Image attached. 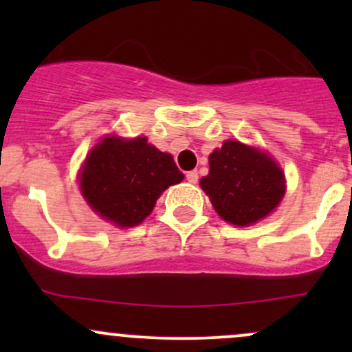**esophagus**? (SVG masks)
<instances>
[{"mask_svg":"<svg viewBox=\"0 0 352 352\" xmlns=\"http://www.w3.org/2000/svg\"><path fill=\"white\" fill-rule=\"evenodd\" d=\"M186 179L189 180L190 184H197V180H199V173L196 172V170H190V172H187Z\"/></svg>","mask_w":352,"mask_h":352,"instance_id":"34e87169","label":"esophagus"}]
</instances>
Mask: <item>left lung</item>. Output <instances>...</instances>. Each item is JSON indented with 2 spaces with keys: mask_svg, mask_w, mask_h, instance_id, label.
I'll use <instances>...</instances> for the list:
<instances>
[{
  "mask_svg": "<svg viewBox=\"0 0 352 352\" xmlns=\"http://www.w3.org/2000/svg\"><path fill=\"white\" fill-rule=\"evenodd\" d=\"M201 187L225 221L248 226L271 214L286 192L285 173L264 151L228 140L209 155Z\"/></svg>",
  "mask_w": 352,
  "mask_h": 352,
  "instance_id": "1",
  "label": "left lung"
}]
</instances>
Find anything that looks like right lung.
<instances>
[{
	"label": "right lung",
	"mask_w": 352,
	"mask_h": 352,
	"mask_svg": "<svg viewBox=\"0 0 352 352\" xmlns=\"http://www.w3.org/2000/svg\"><path fill=\"white\" fill-rule=\"evenodd\" d=\"M85 201L105 221L131 228L153 211L165 189L184 180L172 155L146 138L107 136L95 144L80 170Z\"/></svg>",
	"instance_id": "obj_1"
}]
</instances>
